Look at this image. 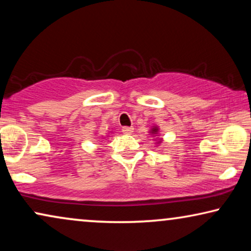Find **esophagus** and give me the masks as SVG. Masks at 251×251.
Here are the masks:
<instances>
[{"label":"esophagus","mask_w":251,"mask_h":251,"mask_svg":"<svg viewBox=\"0 0 251 251\" xmlns=\"http://www.w3.org/2000/svg\"><path fill=\"white\" fill-rule=\"evenodd\" d=\"M133 131L132 126H122V132L126 133V135H130Z\"/></svg>","instance_id":"esophagus-1"}]
</instances>
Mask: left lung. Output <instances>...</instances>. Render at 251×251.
Segmentation results:
<instances>
[{
	"label": "left lung",
	"mask_w": 251,
	"mask_h": 251,
	"mask_svg": "<svg viewBox=\"0 0 251 251\" xmlns=\"http://www.w3.org/2000/svg\"><path fill=\"white\" fill-rule=\"evenodd\" d=\"M156 132H157V128L155 126V128L152 129V135H153V133H156Z\"/></svg>",
	"instance_id": "1"
}]
</instances>
